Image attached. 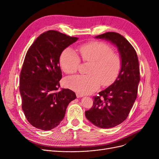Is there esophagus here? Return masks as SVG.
<instances>
[{
	"mask_svg": "<svg viewBox=\"0 0 159 159\" xmlns=\"http://www.w3.org/2000/svg\"><path fill=\"white\" fill-rule=\"evenodd\" d=\"M76 96H77L78 98H81V97H84L83 95H81V94H80V93H76Z\"/></svg>",
	"mask_w": 159,
	"mask_h": 159,
	"instance_id": "obj_1",
	"label": "esophagus"
}]
</instances>
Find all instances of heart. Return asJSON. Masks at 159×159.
Returning <instances> with one entry per match:
<instances>
[{
	"label": "heart",
	"mask_w": 159,
	"mask_h": 159,
	"mask_svg": "<svg viewBox=\"0 0 159 159\" xmlns=\"http://www.w3.org/2000/svg\"><path fill=\"white\" fill-rule=\"evenodd\" d=\"M84 62H89L87 75H77L68 78L66 85L80 94H89L100 87L112 85L116 81L122 68V61L112 48L101 41L84 43L78 48ZM80 59L72 48L68 47L60 57V65L63 72L72 74L77 72Z\"/></svg>",
	"instance_id": "1"
}]
</instances>
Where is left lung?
Wrapping results in <instances>:
<instances>
[{
    "label": "left lung",
    "instance_id": "left-lung-1",
    "mask_svg": "<svg viewBox=\"0 0 159 159\" xmlns=\"http://www.w3.org/2000/svg\"><path fill=\"white\" fill-rule=\"evenodd\" d=\"M95 38L110 41L118 48L122 68L116 81L93 97V105L85 114L96 126L111 128L122 123L134 105L140 80L139 61L134 48L118 33L107 32Z\"/></svg>",
    "mask_w": 159,
    "mask_h": 159
}]
</instances>
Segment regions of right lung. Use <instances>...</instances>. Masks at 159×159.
<instances>
[{"label": "right lung", "instance_id": "right-lung-1", "mask_svg": "<svg viewBox=\"0 0 159 159\" xmlns=\"http://www.w3.org/2000/svg\"><path fill=\"white\" fill-rule=\"evenodd\" d=\"M78 39L49 30L38 37L27 51L20 73L21 108L33 126L48 131L64 119L75 93L60 87L62 71L59 60L62 51Z\"/></svg>", "mask_w": 159, "mask_h": 159}]
</instances>
